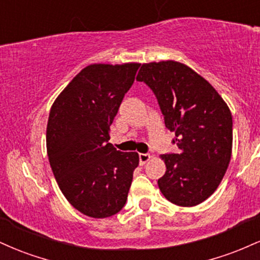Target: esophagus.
Segmentation results:
<instances>
[{
  "label": "esophagus",
  "mask_w": 260,
  "mask_h": 260,
  "mask_svg": "<svg viewBox=\"0 0 260 260\" xmlns=\"http://www.w3.org/2000/svg\"><path fill=\"white\" fill-rule=\"evenodd\" d=\"M150 159H151L150 154H143V153L139 154V161H140V164H142V165H144V164L148 162V161Z\"/></svg>",
  "instance_id": "1"
}]
</instances>
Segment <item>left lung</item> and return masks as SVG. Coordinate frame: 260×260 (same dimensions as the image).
I'll return each mask as SVG.
<instances>
[{
	"label": "left lung",
	"instance_id": "8db88e82",
	"mask_svg": "<svg viewBox=\"0 0 260 260\" xmlns=\"http://www.w3.org/2000/svg\"><path fill=\"white\" fill-rule=\"evenodd\" d=\"M153 90L178 154H164L157 180L165 198L194 207L215 192L232 153V116L219 92L192 68L176 61L144 63L137 76Z\"/></svg>",
	"mask_w": 260,
	"mask_h": 260
}]
</instances>
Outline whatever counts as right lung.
Wrapping results in <instances>:
<instances>
[{"instance_id":"1","label":"right lung","mask_w":260,"mask_h":260,"mask_svg":"<svg viewBox=\"0 0 260 260\" xmlns=\"http://www.w3.org/2000/svg\"><path fill=\"white\" fill-rule=\"evenodd\" d=\"M139 66H88L50 111L46 147L53 176L66 199L86 216H112L126 204L139 155L116 150L109 131Z\"/></svg>"}]
</instances>
